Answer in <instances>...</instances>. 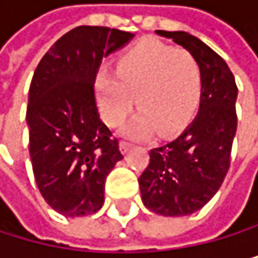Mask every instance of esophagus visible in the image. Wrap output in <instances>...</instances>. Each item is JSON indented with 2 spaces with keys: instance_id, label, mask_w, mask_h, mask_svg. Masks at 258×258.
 Instances as JSON below:
<instances>
[{
  "instance_id": "esophagus-1",
  "label": "esophagus",
  "mask_w": 258,
  "mask_h": 258,
  "mask_svg": "<svg viewBox=\"0 0 258 258\" xmlns=\"http://www.w3.org/2000/svg\"><path fill=\"white\" fill-rule=\"evenodd\" d=\"M119 147H120V152H122V153H126V152H128V150H130V148L133 147V144H130V142H126V141H122Z\"/></svg>"
}]
</instances>
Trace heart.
Instances as JSON below:
<instances>
[{
	"label": "heart",
	"instance_id": "1",
	"mask_svg": "<svg viewBox=\"0 0 258 258\" xmlns=\"http://www.w3.org/2000/svg\"><path fill=\"white\" fill-rule=\"evenodd\" d=\"M203 76L197 58L185 49L144 41L126 51L113 73L96 79V97L102 117L119 126L136 105L141 110L128 126L133 136H147L155 128L176 132L200 105Z\"/></svg>",
	"mask_w": 258,
	"mask_h": 258
}]
</instances>
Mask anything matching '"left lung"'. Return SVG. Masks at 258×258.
<instances>
[{
    "mask_svg": "<svg viewBox=\"0 0 258 258\" xmlns=\"http://www.w3.org/2000/svg\"><path fill=\"white\" fill-rule=\"evenodd\" d=\"M156 34L197 58L203 91L197 116L173 139L150 150V162L138 181L147 209L164 217H184L211 201L229 170L238 90L229 66L200 38L182 31Z\"/></svg>",
    "mask_w": 258,
    "mask_h": 258,
    "instance_id": "obj_1",
    "label": "left lung"
}]
</instances>
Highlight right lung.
<instances>
[{"mask_svg":"<svg viewBox=\"0 0 258 258\" xmlns=\"http://www.w3.org/2000/svg\"><path fill=\"white\" fill-rule=\"evenodd\" d=\"M135 35L79 26L40 60L29 88V155L44 201L64 217L97 212L105 181L123 156L99 116L94 82L102 58Z\"/></svg>","mask_w":258,"mask_h":258,"instance_id":"obj_1","label":"right lung"}]
</instances>
